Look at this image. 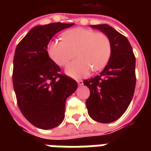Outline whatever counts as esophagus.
Listing matches in <instances>:
<instances>
[{
    "instance_id": "1",
    "label": "esophagus",
    "mask_w": 151,
    "mask_h": 151,
    "mask_svg": "<svg viewBox=\"0 0 151 151\" xmlns=\"http://www.w3.org/2000/svg\"><path fill=\"white\" fill-rule=\"evenodd\" d=\"M77 82H78V85H82L83 84V82H82V80H81V79H78V80H77Z\"/></svg>"
}]
</instances>
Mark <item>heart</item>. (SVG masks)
<instances>
[{
  "label": "heart",
  "mask_w": 151,
  "mask_h": 151,
  "mask_svg": "<svg viewBox=\"0 0 151 151\" xmlns=\"http://www.w3.org/2000/svg\"><path fill=\"white\" fill-rule=\"evenodd\" d=\"M64 40H54L47 45L50 58L60 66L69 64L66 73L73 78L87 76L107 65L111 55V43L108 35L91 29L74 28L65 31Z\"/></svg>",
  "instance_id": "obj_1"
}]
</instances>
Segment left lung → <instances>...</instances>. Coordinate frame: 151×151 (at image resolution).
Masks as SVG:
<instances>
[{
    "instance_id": "1",
    "label": "left lung",
    "mask_w": 151,
    "mask_h": 151,
    "mask_svg": "<svg viewBox=\"0 0 151 151\" xmlns=\"http://www.w3.org/2000/svg\"><path fill=\"white\" fill-rule=\"evenodd\" d=\"M91 27L109 37L111 55L99 75L84 80V85L90 89L86 105L93 120L111 123L124 113L133 99L136 86V58L127 38L110 26L91 25Z\"/></svg>"
}]
</instances>
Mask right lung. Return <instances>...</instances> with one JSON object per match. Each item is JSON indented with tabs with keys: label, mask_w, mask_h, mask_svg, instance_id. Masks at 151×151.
Here are the masks:
<instances>
[{
	"label": "right lung",
	"mask_w": 151,
	"mask_h": 151,
	"mask_svg": "<svg viewBox=\"0 0 151 151\" xmlns=\"http://www.w3.org/2000/svg\"><path fill=\"white\" fill-rule=\"evenodd\" d=\"M73 25L54 22L35 27L15 50L13 84L18 108L30 123L42 129L62 122L66 99L78 88L74 79L60 73L47 51L57 32Z\"/></svg>",
	"instance_id": "1"
}]
</instances>
